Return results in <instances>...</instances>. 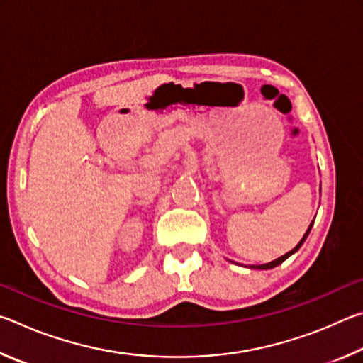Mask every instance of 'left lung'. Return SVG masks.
Instances as JSON below:
<instances>
[{"label": "left lung", "mask_w": 363, "mask_h": 363, "mask_svg": "<svg viewBox=\"0 0 363 363\" xmlns=\"http://www.w3.org/2000/svg\"><path fill=\"white\" fill-rule=\"evenodd\" d=\"M312 224H314V220H312L311 223V225H309V229L306 230V233L303 235V238H301V242L296 245V247H294L291 251H288L286 255H284V256H280V257H277V259L275 261H270V262H267V264H261V266H253L251 269H272V267H275V266H279V264H281L284 262L286 257H290L293 253H296V251L301 248V245H303L304 242H306V238H307V235H309V232H311V229H312Z\"/></svg>", "instance_id": "obj_1"}]
</instances>
